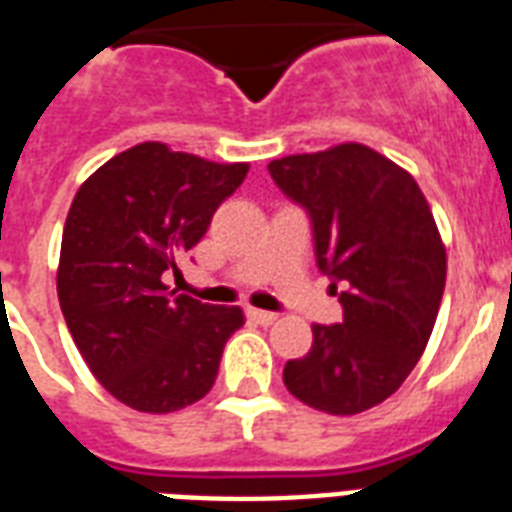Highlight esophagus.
<instances>
[{"instance_id": "esophagus-1", "label": "esophagus", "mask_w": 512, "mask_h": 512, "mask_svg": "<svg viewBox=\"0 0 512 512\" xmlns=\"http://www.w3.org/2000/svg\"><path fill=\"white\" fill-rule=\"evenodd\" d=\"M247 319H252V322H257V325H273L276 322V314H271V311H260V308H247Z\"/></svg>"}]
</instances>
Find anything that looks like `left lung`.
Here are the masks:
<instances>
[{
	"label": "left lung",
	"instance_id": "8db88e82",
	"mask_svg": "<svg viewBox=\"0 0 512 512\" xmlns=\"http://www.w3.org/2000/svg\"><path fill=\"white\" fill-rule=\"evenodd\" d=\"M314 225L319 271L341 284L343 322L314 325L284 365L300 403L354 416L395 395L427 349L446 287V247L416 179L365 144L268 163Z\"/></svg>",
	"mask_w": 512,
	"mask_h": 512
}]
</instances>
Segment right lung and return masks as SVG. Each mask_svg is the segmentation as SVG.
<instances>
[{"label":"right lung","mask_w":512,"mask_h":512,"mask_svg":"<svg viewBox=\"0 0 512 512\" xmlns=\"http://www.w3.org/2000/svg\"><path fill=\"white\" fill-rule=\"evenodd\" d=\"M249 163H214L142 142L85 179L66 214L58 303L85 365L109 395L171 413L212 389L239 306L174 295L163 273L204 239Z\"/></svg>","instance_id":"obj_1"}]
</instances>
